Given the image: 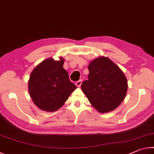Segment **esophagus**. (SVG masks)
<instances>
[{
  "mask_svg": "<svg viewBox=\"0 0 154 154\" xmlns=\"http://www.w3.org/2000/svg\"><path fill=\"white\" fill-rule=\"evenodd\" d=\"M82 80H79L78 82H77L76 83H75V84H76L77 87L79 88L81 85H82Z\"/></svg>",
  "mask_w": 154,
  "mask_h": 154,
  "instance_id": "34e87169",
  "label": "esophagus"
}]
</instances>
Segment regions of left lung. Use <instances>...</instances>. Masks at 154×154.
Returning <instances> with one entry per match:
<instances>
[{
	"mask_svg": "<svg viewBox=\"0 0 154 154\" xmlns=\"http://www.w3.org/2000/svg\"><path fill=\"white\" fill-rule=\"evenodd\" d=\"M88 70V80L82 84L83 92L100 113L113 111L126 96L128 81L123 71L105 56L91 61Z\"/></svg>",
	"mask_w": 154,
	"mask_h": 154,
	"instance_id": "obj_1",
	"label": "left lung"
}]
</instances>
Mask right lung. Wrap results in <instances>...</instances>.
I'll return each mask as SVG.
<instances>
[{
	"label": "right lung",
	"instance_id": "right-lung-1",
	"mask_svg": "<svg viewBox=\"0 0 154 154\" xmlns=\"http://www.w3.org/2000/svg\"><path fill=\"white\" fill-rule=\"evenodd\" d=\"M49 58L38 64L31 72L28 83L31 99L38 108L54 112L63 106L77 87L71 82L63 68L64 59Z\"/></svg>",
	"mask_w": 154,
	"mask_h": 154
}]
</instances>
